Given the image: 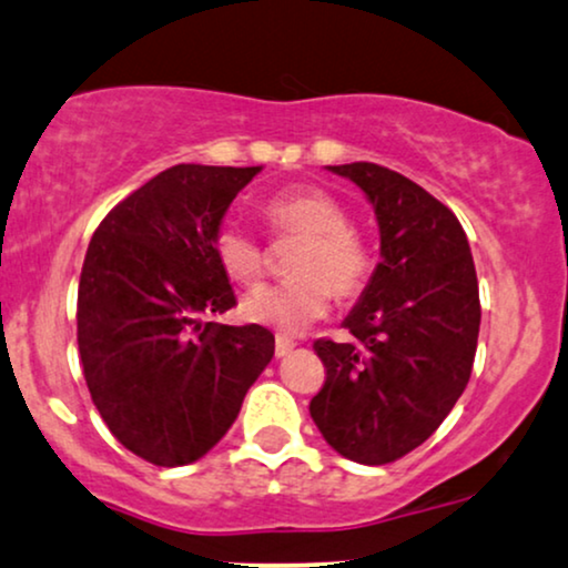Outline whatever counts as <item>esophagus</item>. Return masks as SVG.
Instances as JSON below:
<instances>
[{
	"label": "esophagus",
	"instance_id": "esophagus-1",
	"mask_svg": "<svg viewBox=\"0 0 568 568\" xmlns=\"http://www.w3.org/2000/svg\"><path fill=\"white\" fill-rule=\"evenodd\" d=\"M293 348H296V343H293L291 337H285V335H277V337H275V356H277V358L288 356Z\"/></svg>",
	"mask_w": 568,
	"mask_h": 568
}]
</instances>
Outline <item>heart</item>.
<instances>
[{"label": "heart", "instance_id": "heart-1", "mask_svg": "<svg viewBox=\"0 0 568 568\" xmlns=\"http://www.w3.org/2000/svg\"><path fill=\"white\" fill-rule=\"evenodd\" d=\"M262 220L275 239L301 235L293 248V277L246 298L243 314L256 325L277 333H301L325 317L333 293L356 298L372 275V256L364 241L351 231L346 206L333 193L298 185L283 189L262 204ZM214 260L233 283H260L267 267L264 246L239 225H222L212 239Z\"/></svg>", "mask_w": 568, "mask_h": 568}]
</instances>
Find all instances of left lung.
<instances>
[{
    "label": "left lung",
    "mask_w": 568,
    "mask_h": 568,
    "mask_svg": "<svg viewBox=\"0 0 568 568\" xmlns=\"http://www.w3.org/2000/svg\"><path fill=\"white\" fill-rule=\"evenodd\" d=\"M329 170L375 206L383 262L343 322L351 341H314L325 385L308 412L337 454L379 466L425 443L469 383L477 272L462 222L422 185L375 162Z\"/></svg>",
    "instance_id": "8db88e82"
}]
</instances>
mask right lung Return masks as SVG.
I'll list each match as a JSON object with an SVG mask.
<instances>
[{
  "mask_svg": "<svg viewBox=\"0 0 568 568\" xmlns=\"http://www.w3.org/2000/svg\"><path fill=\"white\" fill-rule=\"evenodd\" d=\"M260 170L175 164L112 206L85 251V385L110 433L154 466L210 454L275 354L267 327L212 322L235 306L212 239Z\"/></svg>",
  "mask_w": 568,
  "mask_h": 568,
  "instance_id": "obj_1",
  "label": "right lung"
}]
</instances>
